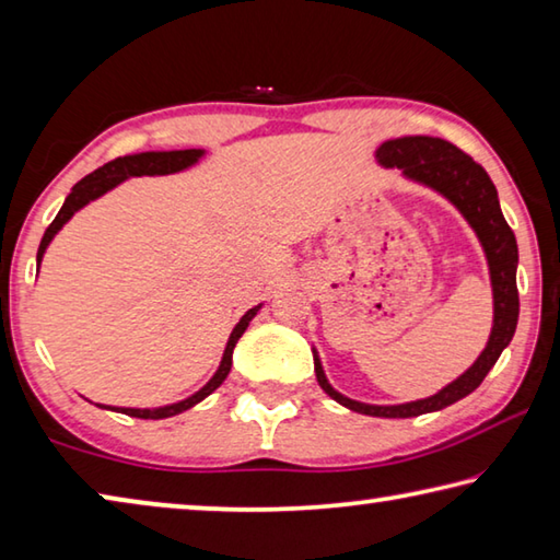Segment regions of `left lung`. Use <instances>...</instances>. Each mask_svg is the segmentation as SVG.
<instances>
[{
	"instance_id": "1",
	"label": "left lung",
	"mask_w": 560,
	"mask_h": 560,
	"mask_svg": "<svg viewBox=\"0 0 560 560\" xmlns=\"http://www.w3.org/2000/svg\"><path fill=\"white\" fill-rule=\"evenodd\" d=\"M381 164L398 166L406 176L425 186H433L435 191L447 196L459 213L465 215L479 235V243L487 253L489 272H492V292H494V327L482 354L469 366L463 376L445 386L440 394L413 400L404 406H366L359 400L341 396L339 390L329 386V381L322 371L319 359L315 357V371L322 390L331 396L349 410L374 418H413L433 410H443L457 404L459 398L472 394L482 384L489 369L497 364L499 354L512 341L518 319V290H516V262L518 248L514 231L504 221V213L499 209V196L489 174L479 166L472 156L465 154L453 142L440 140V137H398L388 140L376 150Z\"/></svg>"
}]
</instances>
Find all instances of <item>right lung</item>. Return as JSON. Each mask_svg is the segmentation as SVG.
<instances>
[{
	"instance_id": "1",
	"label": "right lung",
	"mask_w": 560,
	"mask_h": 560,
	"mask_svg": "<svg viewBox=\"0 0 560 560\" xmlns=\"http://www.w3.org/2000/svg\"><path fill=\"white\" fill-rule=\"evenodd\" d=\"M203 152L201 150H174V152H140V154H127V156H117V160L107 162L103 166H97L95 172H91L88 176H83L81 182H78L73 186V191L66 196V201L61 206V211H58L56 219L51 221V225H48L44 238H42V245H38V253H36V260L42 262L44 258V250L46 245L51 243L54 235L61 231V225L71 219V215L83 209V206L88 201L97 199V196H103L105 191H110L113 186H117L120 182H125L127 176H144V174H172V172H182L186 170V166H191L196 160H199ZM260 310L253 307L245 312V315L241 317L238 325H235V329L231 331V339L229 345H225V351H223V359H221V366L219 371H215L213 378L206 384L201 390H196V394L191 398L186 400H179V404H172V406H164V408H115L117 413H125L130 418H142V420H160V418H172L176 413H182V410H189L191 406L199 404V400H203L209 394H213L215 388H219L223 384V378L229 376L231 371V364H233V349L235 345H238V339L243 337L245 327L250 325V319L255 317V312Z\"/></svg>"
}]
</instances>
